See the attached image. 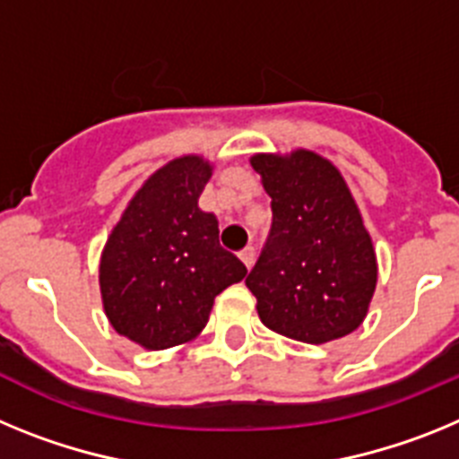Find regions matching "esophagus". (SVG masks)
<instances>
[{
	"label": "esophagus",
	"instance_id": "obj_1",
	"mask_svg": "<svg viewBox=\"0 0 459 459\" xmlns=\"http://www.w3.org/2000/svg\"><path fill=\"white\" fill-rule=\"evenodd\" d=\"M238 255H241L243 264L248 266V269L255 264V248H253V246H246V248H243Z\"/></svg>",
	"mask_w": 459,
	"mask_h": 459
}]
</instances>
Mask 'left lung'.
<instances>
[{
    "instance_id": "left-lung-1",
    "label": "left lung",
    "mask_w": 459,
    "mask_h": 459,
    "mask_svg": "<svg viewBox=\"0 0 459 459\" xmlns=\"http://www.w3.org/2000/svg\"><path fill=\"white\" fill-rule=\"evenodd\" d=\"M271 197V230L246 285L264 326L299 342L350 335L366 319L377 257L360 211L331 160L296 149L250 158Z\"/></svg>"
}]
</instances>
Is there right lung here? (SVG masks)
<instances>
[{
    "label": "right lung",
    "instance_id": "obj_1",
    "mask_svg": "<svg viewBox=\"0 0 459 459\" xmlns=\"http://www.w3.org/2000/svg\"><path fill=\"white\" fill-rule=\"evenodd\" d=\"M211 165L181 156L153 172L117 222L100 257L109 324L144 350L197 338L213 299L248 273L218 241V221L197 206Z\"/></svg>",
    "mask_w": 459,
    "mask_h": 459
}]
</instances>
